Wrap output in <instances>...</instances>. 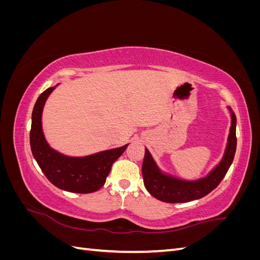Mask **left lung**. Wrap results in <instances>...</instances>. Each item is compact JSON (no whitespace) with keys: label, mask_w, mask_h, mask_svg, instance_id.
Instances as JSON below:
<instances>
[{"label":"left lung","mask_w":260,"mask_h":260,"mask_svg":"<svg viewBox=\"0 0 260 260\" xmlns=\"http://www.w3.org/2000/svg\"><path fill=\"white\" fill-rule=\"evenodd\" d=\"M228 109L231 115V127L228 143L221 160L206 177L190 181L165 174L156 164L148 149L145 148L142 175L144 185L149 194L161 202L186 203L202 199L215 190L229 170L237 151V136H235L237 117L230 107H228Z\"/></svg>","instance_id":"8db88e82"}]
</instances>
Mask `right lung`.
I'll return each mask as SVG.
<instances>
[{"label":"right lung","instance_id":"1","mask_svg":"<svg viewBox=\"0 0 260 260\" xmlns=\"http://www.w3.org/2000/svg\"><path fill=\"white\" fill-rule=\"evenodd\" d=\"M57 85L46 89L38 98L31 117V152L51 183L73 193H92L104 185L112 165L128 147L107 149L95 154L73 157L61 154L50 146L42 129V112L50 94Z\"/></svg>","mask_w":260,"mask_h":260}]
</instances>
